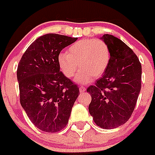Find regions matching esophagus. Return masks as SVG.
I'll use <instances>...</instances> for the list:
<instances>
[{
	"label": "esophagus",
	"mask_w": 155,
	"mask_h": 155,
	"mask_svg": "<svg viewBox=\"0 0 155 155\" xmlns=\"http://www.w3.org/2000/svg\"><path fill=\"white\" fill-rule=\"evenodd\" d=\"M79 91H80L81 93H82V92H84L85 91H86V88L83 86H81L80 88H79Z\"/></svg>",
	"instance_id": "obj_1"
}]
</instances>
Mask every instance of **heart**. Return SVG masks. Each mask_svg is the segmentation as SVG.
<instances>
[{
	"mask_svg": "<svg viewBox=\"0 0 155 155\" xmlns=\"http://www.w3.org/2000/svg\"><path fill=\"white\" fill-rule=\"evenodd\" d=\"M110 62V51L108 45L100 39L79 40L71 45L66 52L58 55V64L65 76L72 78L78 66L80 71L75 78L78 84H88L93 78L103 75Z\"/></svg>",
	"mask_w": 155,
	"mask_h": 155,
	"instance_id": "1",
	"label": "heart"
}]
</instances>
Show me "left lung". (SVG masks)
<instances>
[{"instance_id":"left-lung-1","label":"left lung","mask_w":155,"mask_h":155,"mask_svg":"<svg viewBox=\"0 0 155 155\" xmlns=\"http://www.w3.org/2000/svg\"><path fill=\"white\" fill-rule=\"evenodd\" d=\"M110 51V62L95 85L87 88L92 96L88 111L102 129H111L130 118L141 89L142 67L129 46L113 35L100 38Z\"/></svg>"}]
</instances>
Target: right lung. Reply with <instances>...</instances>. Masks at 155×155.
<instances>
[{"instance_id":"add662e5","label":"right lung","mask_w":155,"mask_h":155,"mask_svg":"<svg viewBox=\"0 0 155 155\" xmlns=\"http://www.w3.org/2000/svg\"><path fill=\"white\" fill-rule=\"evenodd\" d=\"M77 38L48 34L36 39L22 55L17 80L20 104L37 128L47 133L64 129L79 88L60 71L58 55Z\"/></svg>"}]
</instances>
